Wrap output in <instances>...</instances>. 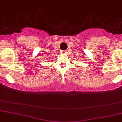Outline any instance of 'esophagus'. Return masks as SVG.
<instances>
[{"label":"esophagus","mask_w":122,"mask_h":122,"mask_svg":"<svg viewBox=\"0 0 122 122\" xmlns=\"http://www.w3.org/2000/svg\"><path fill=\"white\" fill-rule=\"evenodd\" d=\"M66 53H68V52H67V51H66V50L61 51V53H62V54H66Z\"/></svg>","instance_id":"esophagus-1"}]
</instances>
